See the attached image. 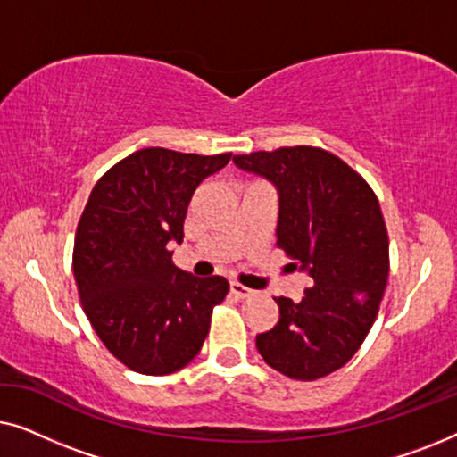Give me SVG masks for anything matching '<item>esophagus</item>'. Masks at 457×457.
Returning a JSON list of instances; mask_svg holds the SVG:
<instances>
[{
	"mask_svg": "<svg viewBox=\"0 0 457 457\" xmlns=\"http://www.w3.org/2000/svg\"><path fill=\"white\" fill-rule=\"evenodd\" d=\"M230 293H233V295L239 297V299H247V297L255 295V291L247 289V287H243L239 283H230Z\"/></svg>",
	"mask_w": 457,
	"mask_h": 457,
	"instance_id": "obj_1",
	"label": "esophagus"
}]
</instances>
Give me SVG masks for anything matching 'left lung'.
<instances>
[{"mask_svg":"<svg viewBox=\"0 0 457 457\" xmlns=\"http://www.w3.org/2000/svg\"><path fill=\"white\" fill-rule=\"evenodd\" d=\"M235 166L278 191L277 245L314 285L302 302L274 297L278 322L255 337L274 370L316 380L347 364L372 328L389 277L378 199L337 155L297 145L235 155Z\"/></svg>","mask_w":457,"mask_h":457,"instance_id":"8db88e82","label":"left lung"}]
</instances>
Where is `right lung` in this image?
Returning <instances> with one entry per match:
<instances>
[{
  "mask_svg": "<svg viewBox=\"0 0 457 457\" xmlns=\"http://www.w3.org/2000/svg\"><path fill=\"white\" fill-rule=\"evenodd\" d=\"M233 154L147 147L93 187L74 237L80 303L108 352L141 374L177 372L199 353L224 277L197 278L172 264L193 193Z\"/></svg>",
  "mask_w": 457,
  "mask_h": 457,
  "instance_id": "add662e5",
  "label": "right lung"
}]
</instances>
